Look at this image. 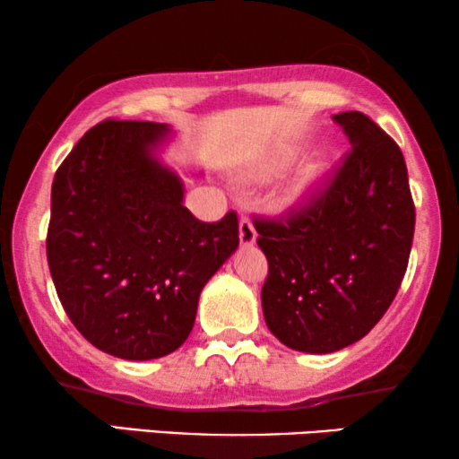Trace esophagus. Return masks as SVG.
I'll list each match as a JSON object with an SVG mask.
<instances>
[{"mask_svg": "<svg viewBox=\"0 0 459 459\" xmlns=\"http://www.w3.org/2000/svg\"><path fill=\"white\" fill-rule=\"evenodd\" d=\"M256 240V230L253 221H250L248 217H242L240 219V244L242 247H250V244H255Z\"/></svg>", "mask_w": 459, "mask_h": 459, "instance_id": "34e87169", "label": "esophagus"}]
</instances>
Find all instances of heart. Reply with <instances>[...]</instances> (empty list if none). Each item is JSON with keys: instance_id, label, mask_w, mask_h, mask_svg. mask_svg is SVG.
Masks as SVG:
<instances>
[{"instance_id": "1", "label": "heart", "mask_w": 459, "mask_h": 459, "mask_svg": "<svg viewBox=\"0 0 459 459\" xmlns=\"http://www.w3.org/2000/svg\"><path fill=\"white\" fill-rule=\"evenodd\" d=\"M297 154H299L297 148H288L286 152H284V156H281V160L290 162ZM324 175H325V167L322 165V162H316V165H309V167H307L305 171H303V175H300V178H299L297 186L292 187V194L299 198V196H305V194L313 192V190H316V187L324 181Z\"/></svg>"}]
</instances>
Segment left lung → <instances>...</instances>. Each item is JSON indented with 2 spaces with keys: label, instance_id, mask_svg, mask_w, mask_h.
I'll list each match as a JSON object with an SVG mask.
<instances>
[{
  "label": "left lung",
  "instance_id": "1",
  "mask_svg": "<svg viewBox=\"0 0 459 459\" xmlns=\"http://www.w3.org/2000/svg\"><path fill=\"white\" fill-rule=\"evenodd\" d=\"M351 150L322 190L280 219H255L269 273L272 334L303 353H334L368 334L403 280L416 209L401 148L372 118L334 115Z\"/></svg>",
  "mask_w": 459,
  "mask_h": 459
}]
</instances>
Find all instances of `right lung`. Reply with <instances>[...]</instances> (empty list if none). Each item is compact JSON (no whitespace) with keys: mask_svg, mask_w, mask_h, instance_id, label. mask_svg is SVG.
Listing matches in <instances>:
<instances>
[{"mask_svg":"<svg viewBox=\"0 0 459 459\" xmlns=\"http://www.w3.org/2000/svg\"><path fill=\"white\" fill-rule=\"evenodd\" d=\"M169 127L98 123L52 184L48 265L66 316L104 353L146 361L173 353L198 297L240 244L238 215L198 221L184 184L154 150Z\"/></svg>","mask_w":459,"mask_h":459,"instance_id":"right-lung-1","label":"right lung"}]
</instances>
